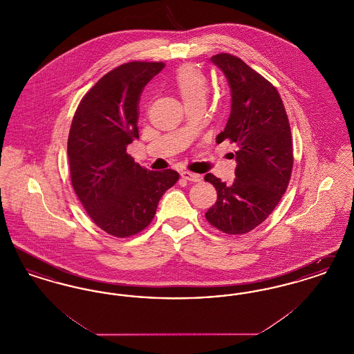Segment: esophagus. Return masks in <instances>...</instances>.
Instances as JSON below:
<instances>
[{
    "label": "esophagus",
    "mask_w": 354,
    "mask_h": 354,
    "mask_svg": "<svg viewBox=\"0 0 354 354\" xmlns=\"http://www.w3.org/2000/svg\"><path fill=\"white\" fill-rule=\"evenodd\" d=\"M182 178L185 179V180H188V182H201V175H198V174H194V172H189V171H182Z\"/></svg>",
    "instance_id": "34e87169"
}]
</instances>
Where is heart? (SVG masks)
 <instances>
[{"mask_svg":"<svg viewBox=\"0 0 354 354\" xmlns=\"http://www.w3.org/2000/svg\"><path fill=\"white\" fill-rule=\"evenodd\" d=\"M174 84L185 106L204 102L208 95V80L202 70L195 65L187 64L178 68L174 77Z\"/></svg>","mask_w":354,"mask_h":354,"instance_id":"obj_1","label":"heart"}]
</instances>
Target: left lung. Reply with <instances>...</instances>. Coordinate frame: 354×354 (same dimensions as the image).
I'll use <instances>...</instances> for the list:
<instances>
[{"label": "left lung", "instance_id": "obj_1", "mask_svg": "<svg viewBox=\"0 0 354 354\" xmlns=\"http://www.w3.org/2000/svg\"><path fill=\"white\" fill-rule=\"evenodd\" d=\"M211 61L231 87V115L216 142L235 143L237 165L232 185L212 174L218 201L207 221L227 235H244L270 215L281 201L293 169L292 133L277 88L239 57L219 53ZM234 156V155H232Z\"/></svg>", "mask_w": 354, "mask_h": 354}]
</instances>
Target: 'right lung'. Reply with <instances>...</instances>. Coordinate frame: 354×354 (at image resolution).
Here are the masks:
<instances>
[{"mask_svg": "<svg viewBox=\"0 0 354 354\" xmlns=\"http://www.w3.org/2000/svg\"><path fill=\"white\" fill-rule=\"evenodd\" d=\"M165 62L131 61L94 84L80 102L68 139L71 185L91 220L106 234L130 237L150 225L158 203L175 185L174 169L139 166L127 146L139 138V101Z\"/></svg>", "mask_w": 354, "mask_h": 354, "instance_id": "obj_1", "label": "right lung"}]
</instances>
